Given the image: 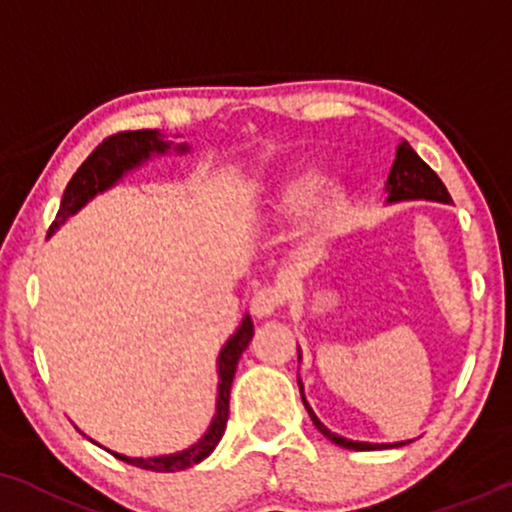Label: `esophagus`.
Listing matches in <instances>:
<instances>
[{"mask_svg":"<svg viewBox=\"0 0 512 512\" xmlns=\"http://www.w3.org/2000/svg\"><path fill=\"white\" fill-rule=\"evenodd\" d=\"M281 298H283L281 288L274 286V283H267V286L257 288V291L252 293V300H250L252 315H257V317L274 315V312L279 310Z\"/></svg>","mask_w":512,"mask_h":512,"instance_id":"1","label":"esophagus"}]
</instances>
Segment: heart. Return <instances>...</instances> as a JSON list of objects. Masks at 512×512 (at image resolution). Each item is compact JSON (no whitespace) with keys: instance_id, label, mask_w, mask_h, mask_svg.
I'll return each instance as SVG.
<instances>
[{"instance_id":"heart-1","label":"heart","mask_w":512,"mask_h":512,"mask_svg":"<svg viewBox=\"0 0 512 512\" xmlns=\"http://www.w3.org/2000/svg\"><path fill=\"white\" fill-rule=\"evenodd\" d=\"M324 188H326L324 169H319L315 164H300L283 176V181L279 183V188H276V193L272 197V207L276 212H283V214L298 212V209H305L307 205H312ZM338 207H341V197L336 193L323 195L310 212V229L317 233L329 231L338 219Z\"/></svg>"}]
</instances>
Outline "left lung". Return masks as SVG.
Here are the masks:
<instances>
[{
  "label": "left lung",
  "instance_id": "8db88e82",
  "mask_svg": "<svg viewBox=\"0 0 512 512\" xmlns=\"http://www.w3.org/2000/svg\"><path fill=\"white\" fill-rule=\"evenodd\" d=\"M386 195H389L386 197V202L434 200V202H446V205L451 202V195H448V190H446V186H443L441 178L436 176V171L429 164H424L420 155H417V152L412 150L405 140L398 145V150H396V159H393V166L389 171V181H386ZM298 386H300V398H303L305 408L312 417V424H315V427L326 436V439L334 441L336 446L350 448V451H379V448H398V446H405V443H410V441H400V443L350 441L334 432H329V429L319 422V417L312 412L310 405H307L305 393H303V381L300 379H298Z\"/></svg>",
  "mask_w": 512,
  "mask_h": 512
}]
</instances>
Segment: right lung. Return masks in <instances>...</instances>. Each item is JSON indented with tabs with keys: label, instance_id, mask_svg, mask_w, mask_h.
Segmentation results:
<instances>
[{
	"label": "right lung",
	"instance_id": "add662e5",
	"mask_svg": "<svg viewBox=\"0 0 512 512\" xmlns=\"http://www.w3.org/2000/svg\"><path fill=\"white\" fill-rule=\"evenodd\" d=\"M171 150V143H166L159 131H123L116 135H109L104 138L100 145L92 150V155L85 159L83 164L78 166V171L73 174L69 186L64 190V197H61V205L57 212V219L49 226V233H54L64 224L66 219L73 217L85 202L92 200L102 190L112 188L116 181L123 174L147 162L152 155H166ZM176 152H188V145H176ZM47 233V236H49ZM252 341V322L250 317L245 315L243 324L238 326V331L233 334L226 346L221 348L219 353V396H217V415H214L212 424H209L207 434L202 436L200 441L193 443V446L186 448L181 453L171 455H159V458H128V455L114 453V458L123 460V463L143 467V470L152 472H178L186 470V467H193L205 460L209 453L217 448L226 429V420H229V396H231V384L233 377H236V367L243 350L248 348Z\"/></svg>",
	"mask_w": 512,
	"mask_h": 512
}]
</instances>
